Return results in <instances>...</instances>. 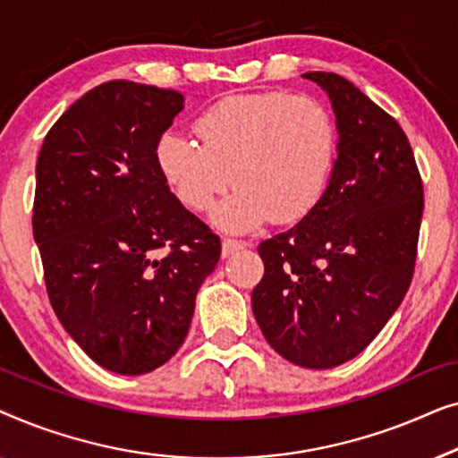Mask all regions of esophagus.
Segmentation results:
<instances>
[{
    "label": "esophagus",
    "mask_w": 458,
    "mask_h": 458,
    "mask_svg": "<svg viewBox=\"0 0 458 458\" xmlns=\"http://www.w3.org/2000/svg\"><path fill=\"white\" fill-rule=\"evenodd\" d=\"M246 246H248L246 242H237V240H229V237H225V240H223V248H221L223 259H229L231 254L240 252V250H243Z\"/></svg>",
    "instance_id": "34e87169"
}]
</instances>
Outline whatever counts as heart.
<instances>
[{
  "mask_svg": "<svg viewBox=\"0 0 458 458\" xmlns=\"http://www.w3.org/2000/svg\"><path fill=\"white\" fill-rule=\"evenodd\" d=\"M199 143L166 131L156 165L187 208L208 210L229 183L237 190L212 215L225 231H250L268 218L296 223L327 190L335 160V127L327 108L284 91L218 99L196 121Z\"/></svg>",
  "mask_w": 458,
  "mask_h": 458,
  "instance_id": "obj_1",
  "label": "heart"
}]
</instances>
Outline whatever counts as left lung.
Here are the masks:
<instances>
[{
	"label": "left lung",
	"mask_w": 458,
	"mask_h": 458,
	"mask_svg": "<svg viewBox=\"0 0 458 458\" xmlns=\"http://www.w3.org/2000/svg\"><path fill=\"white\" fill-rule=\"evenodd\" d=\"M331 99L337 158L317 208L262 242L256 323L304 369L360 354L403 302L415 271L423 183L394 118L340 74L306 72Z\"/></svg>",
	"instance_id": "1"
}]
</instances>
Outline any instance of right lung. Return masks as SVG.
<instances>
[{"label":"right lung","mask_w":458,"mask_h":458,"mask_svg":"<svg viewBox=\"0 0 458 458\" xmlns=\"http://www.w3.org/2000/svg\"><path fill=\"white\" fill-rule=\"evenodd\" d=\"M179 91L108 81L43 140L33 237L49 302L83 352L143 375L185 342L221 240L168 190L156 143L183 110Z\"/></svg>","instance_id":"1"}]
</instances>
